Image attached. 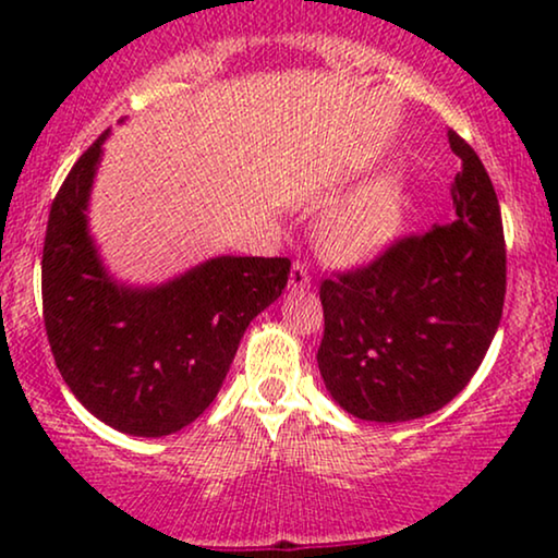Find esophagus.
I'll return each instance as SVG.
<instances>
[{
  "label": "esophagus",
  "instance_id": "1",
  "mask_svg": "<svg viewBox=\"0 0 558 558\" xmlns=\"http://www.w3.org/2000/svg\"><path fill=\"white\" fill-rule=\"evenodd\" d=\"M289 287H292L294 292H304V289H310V271L302 262H294L292 274H289Z\"/></svg>",
  "mask_w": 558,
  "mask_h": 558
}]
</instances>
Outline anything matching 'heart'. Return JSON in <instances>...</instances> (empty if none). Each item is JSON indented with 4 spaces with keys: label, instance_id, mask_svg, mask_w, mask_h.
I'll return each instance as SVG.
<instances>
[{
    "label": "heart",
    "instance_id": "1",
    "mask_svg": "<svg viewBox=\"0 0 558 558\" xmlns=\"http://www.w3.org/2000/svg\"><path fill=\"white\" fill-rule=\"evenodd\" d=\"M403 223V193L391 178L357 187L319 228V248L332 262L368 264L391 246Z\"/></svg>",
    "mask_w": 558,
    "mask_h": 558
}]
</instances>
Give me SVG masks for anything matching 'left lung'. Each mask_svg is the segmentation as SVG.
I'll list each match as a JSON object with an SVG mask.
<instances>
[{"mask_svg":"<svg viewBox=\"0 0 558 558\" xmlns=\"http://www.w3.org/2000/svg\"><path fill=\"white\" fill-rule=\"evenodd\" d=\"M460 159L452 208L363 269L319 287L327 391L365 422H411L447 407L483 363L506 300L498 195L475 149L449 129Z\"/></svg>","mask_w":558,"mask_h":558,"instance_id":"8db88e82","label":"left lung"}]
</instances>
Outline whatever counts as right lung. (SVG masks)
I'll return each mask as SVG.
<instances>
[{"instance_id":"obj_1","label":"right lung","mask_w":558,"mask_h":558,"mask_svg":"<svg viewBox=\"0 0 558 558\" xmlns=\"http://www.w3.org/2000/svg\"><path fill=\"white\" fill-rule=\"evenodd\" d=\"M106 136L83 151L52 201L45 330L60 376L90 414L132 437H167L210 407L243 332L279 300L292 262L216 256L157 287L113 279L88 233Z\"/></svg>"}]
</instances>
